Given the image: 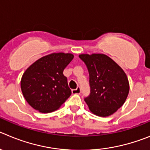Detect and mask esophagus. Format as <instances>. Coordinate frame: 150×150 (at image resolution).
<instances>
[{
    "label": "esophagus",
    "instance_id": "1",
    "mask_svg": "<svg viewBox=\"0 0 150 150\" xmlns=\"http://www.w3.org/2000/svg\"><path fill=\"white\" fill-rule=\"evenodd\" d=\"M72 94H80L81 93V88H80V86H78L76 89H72Z\"/></svg>",
    "mask_w": 150,
    "mask_h": 150
}]
</instances>
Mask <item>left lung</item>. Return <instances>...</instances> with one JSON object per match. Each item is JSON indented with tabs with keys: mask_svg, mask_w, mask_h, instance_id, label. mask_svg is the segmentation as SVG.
<instances>
[{
	"mask_svg": "<svg viewBox=\"0 0 150 150\" xmlns=\"http://www.w3.org/2000/svg\"><path fill=\"white\" fill-rule=\"evenodd\" d=\"M89 74L90 94L84 100L93 114L107 117L125 102L129 91L127 75L112 58L103 54H81Z\"/></svg>",
	"mask_w": 150,
	"mask_h": 150,
	"instance_id": "1",
	"label": "left lung"
}]
</instances>
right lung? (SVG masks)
<instances>
[{
    "label": "right lung",
    "instance_id": "add662e5",
    "mask_svg": "<svg viewBox=\"0 0 150 150\" xmlns=\"http://www.w3.org/2000/svg\"><path fill=\"white\" fill-rule=\"evenodd\" d=\"M73 58L70 53H52L36 61L25 71L21 87L31 107L42 113L52 112L71 96L63 72Z\"/></svg>",
    "mask_w": 150,
    "mask_h": 150
}]
</instances>
